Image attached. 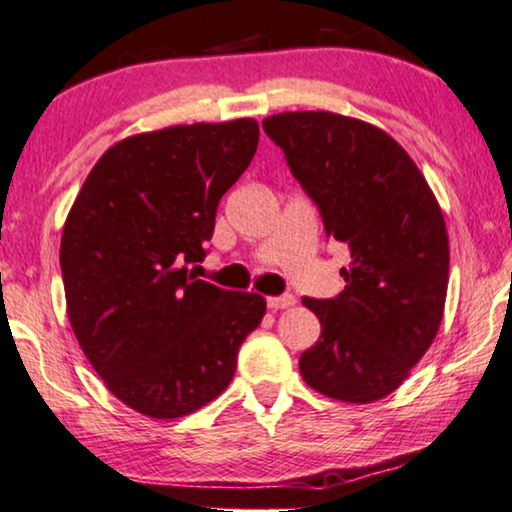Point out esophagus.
Here are the masks:
<instances>
[{
    "mask_svg": "<svg viewBox=\"0 0 512 512\" xmlns=\"http://www.w3.org/2000/svg\"><path fill=\"white\" fill-rule=\"evenodd\" d=\"M294 296L291 294H282V296H270L268 298V308L272 310H284V308H291L294 305Z\"/></svg>",
    "mask_w": 512,
    "mask_h": 512,
    "instance_id": "1",
    "label": "esophagus"
}]
</instances>
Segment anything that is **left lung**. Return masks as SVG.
<instances>
[{
	"label": "left lung",
	"mask_w": 512,
	"mask_h": 512,
	"mask_svg": "<svg viewBox=\"0 0 512 512\" xmlns=\"http://www.w3.org/2000/svg\"><path fill=\"white\" fill-rule=\"evenodd\" d=\"M263 131L320 209L350 265L334 298H303L322 336L301 355L303 381L341 402L367 404L402 386L440 329L449 240L426 178L390 138L334 112H282Z\"/></svg>",
	"instance_id": "obj_1"
}]
</instances>
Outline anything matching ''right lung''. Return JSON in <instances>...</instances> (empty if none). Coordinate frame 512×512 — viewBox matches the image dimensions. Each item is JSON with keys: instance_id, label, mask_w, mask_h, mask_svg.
<instances>
[{"instance_id": "right-lung-1", "label": "right lung", "mask_w": 512, "mask_h": 512, "mask_svg": "<svg viewBox=\"0 0 512 512\" xmlns=\"http://www.w3.org/2000/svg\"><path fill=\"white\" fill-rule=\"evenodd\" d=\"M258 148V124H183L112 145L61 240L68 317L126 407L181 418L228 388L265 298L197 280L216 209Z\"/></svg>"}]
</instances>
